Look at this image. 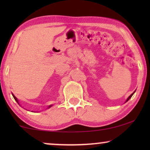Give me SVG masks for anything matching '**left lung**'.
I'll return each mask as SVG.
<instances>
[{
  "label": "left lung",
  "instance_id": "8db88e82",
  "mask_svg": "<svg viewBox=\"0 0 150 150\" xmlns=\"http://www.w3.org/2000/svg\"><path fill=\"white\" fill-rule=\"evenodd\" d=\"M135 91H136V90H135V91H134V92H133V93H132V94H131V95H130V96H129V97H128V98H127V100H126V102H128V100H130V98H132V96H133V94H134V93H135Z\"/></svg>",
  "mask_w": 150,
  "mask_h": 150
}]
</instances>
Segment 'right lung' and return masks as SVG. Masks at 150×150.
<instances>
[{
    "label": "right lung",
    "instance_id": "add662e5",
    "mask_svg": "<svg viewBox=\"0 0 150 150\" xmlns=\"http://www.w3.org/2000/svg\"><path fill=\"white\" fill-rule=\"evenodd\" d=\"M12 96H13V98H14V99H15V100H16V101L18 102V104H19V105H20V103H19V101H18V98H16V96H14L13 93H12ZM52 106V104H51V105H50V106H48V108H50V107H51V106Z\"/></svg>",
    "mask_w": 150,
    "mask_h": 150
}]
</instances>
